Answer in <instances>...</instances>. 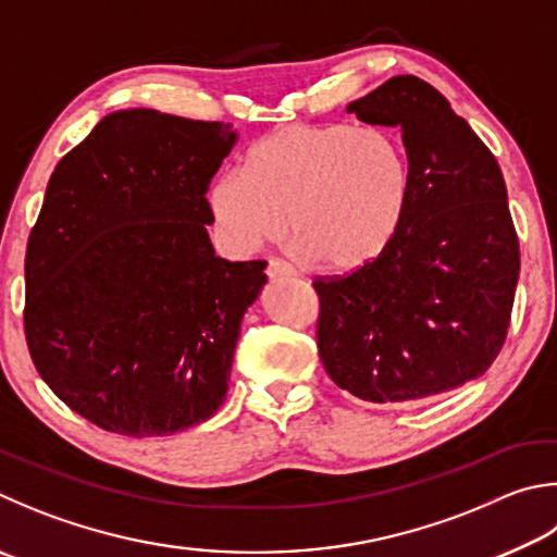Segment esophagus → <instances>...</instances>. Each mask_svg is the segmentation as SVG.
<instances>
[{
	"label": "esophagus",
	"mask_w": 557,
	"mask_h": 557,
	"mask_svg": "<svg viewBox=\"0 0 557 557\" xmlns=\"http://www.w3.org/2000/svg\"><path fill=\"white\" fill-rule=\"evenodd\" d=\"M265 275L270 280H282V277H297V270L287 265V262L282 260H270L268 268H265Z\"/></svg>",
	"instance_id": "34e87169"
}]
</instances>
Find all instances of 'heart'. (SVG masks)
Here are the masks:
<instances>
[{
  "mask_svg": "<svg viewBox=\"0 0 557 557\" xmlns=\"http://www.w3.org/2000/svg\"><path fill=\"white\" fill-rule=\"evenodd\" d=\"M413 173L387 131L282 126L248 150L244 170L209 187V214L228 250L250 252L285 236L333 275L377 262L399 236Z\"/></svg>",
  "mask_w": 557,
  "mask_h": 557,
  "instance_id": "1",
  "label": "heart"
}]
</instances>
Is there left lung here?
<instances>
[{"label": "left lung", "instance_id": "1", "mask_svg": "<svg viewBox=\"0 0 557 557\" xmlns=\"http://www.w3.org/2000/svg\"><path fill=\"white\" fill-rule=\"evenodd\" d=\"M346 109L401 131L413 191L377 262L313 282L319 356L358 399L436 397L484 375L507 338L521 265L507 185L468 121L419 77H392Z\"/></svg>", "mask_w": 557, "mask_h": 557}]
</instances>
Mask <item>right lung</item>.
Returning <instances> with one entry per match:
<instances>
[{"instance_id": "right-lung-1", "label": "right lung", "mask_w": 557, "mask_h": 557, "mask_svg": "<svg viewBox=\"0 0 557 557\" xmlns=\"http://www.w3.org/2000/svg\"><path fill=\"white\" fill-rule=\"evenodd\" d=\"M238 134L111 111L55 165L26 248V343L79 417L134 438L214 417L265 262L219 258L207 187Z\"/></svg>"}]
</instances>
